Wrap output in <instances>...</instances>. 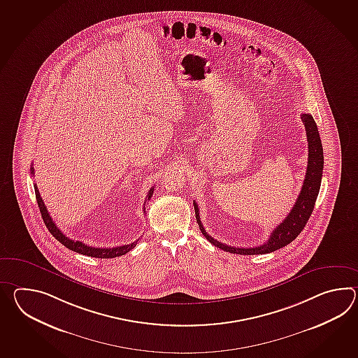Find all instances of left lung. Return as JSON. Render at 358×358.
I'll return each instance as SVG.
<instances>
[{
  "mask_svg": "<svg viewBox=\"0 0 358 358\" xmlns=\"http://www.w3.org/2000/svg\"><path fill=\"white\" fill-rule=\"evenodd\" d=\"M301 118L306 128L307 141H308V166H307L306 178L303 181L302 190L299 192V196L296 199L294 207L292 208L290 213L286 215L285 220L280 223L275 230L272 231L270 238L263 245L255 248L229 247L208 235L207 231L203 227L200 221L198 204L194 201L199 229L208 241L212 243L215 247L234 255H266L290 244L302 232L313 212V207H315L320 186H321V177H322V168H324V151H322V143L318 134L317 126L313 117L310 114H302Z\"/></svg>",
  "mask_w": 358,
  "mask_h": 358,
  "instance_id": "1",
  "label": "left lung"
}]
</instances>
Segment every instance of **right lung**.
<instances>
[{
    "mask_svg": "<svg viewBox=\"0 0 358 358\" xmlns=\"http://www.w3.org/2000/svg\"><path fill=\"white\" fill-rule=\"evenodd\" d=\"M33 167H31V173L33 175ZM34 186V191H36V199H37V203H38V208H40L41 215L43 218V222L46 224L48 231L52 234V236L59 240L64 247L71 249L73 252H77L80 255H88V257H95V258H115V257H120V255H124L128 253L129 250H132L136 247L137 241H134L131 244L127 245H122V247L115 248H94L88 247L87 244H83L82 241H74L72 238H66L64 235L62 231L57 229L55 222L52 221V218L50 217V213L48 212V208L45 206L43 200L41 198L40 191L37 185H33ZM154 192V187H151L149 194H148V198L146 200H150L151 195ZM146 203V201H145ZM143 212H145V206H143Z\"/></svg>",
    "mask_w": 358,
    "mask_h": 358,
    "instance_id": "obj_1",
    "label": "right lung"
}]
</instances>
